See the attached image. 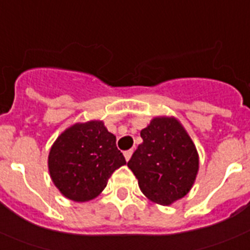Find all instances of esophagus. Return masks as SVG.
<instances>
[{
    "label": "esophagus",
    "instance_id": "obj_1",
    "mask_svg": "<svg viewBox=\"0 0 250 250\" xmlns=\"http://www.w3.org/2000/svg\"><path fill=\"white\" fill-rule=\"evenodd\" d=\"M133 152H134L133 149L125 150V152H124V156H125V160H126V161H129L130 158H131V154H133Z\"/></svg>",
    "mask_w": 250,
    "mask_h": 250
}]
</instances>
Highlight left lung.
<instances>
[{
    "mask_svg": "<svg viewBox=\"0 0 250 250\" xmlns=\"http://www.w3.org/2000/svg\"><path fill=\"white\" fill-rule=\"evenodd\" d=\"M143 143L127 167L153 203L170 206L190 191L199 170V154L183 124L174 116L153 117L140 131Z\"/></svg>",
    "mask_w": 250,
    "mask_h": 250,
    "instance_id": "8db88e82",
    "label": "left lung"
}]
</instances>
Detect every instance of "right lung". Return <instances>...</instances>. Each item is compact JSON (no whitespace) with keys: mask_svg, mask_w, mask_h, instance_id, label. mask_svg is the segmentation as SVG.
Segmentation results:
<instances>
[{"mask_svg":"<svg viewBox=\"0 0 250 250\" xmlns=\"http://www.w3.org/2000/svg\"><path fill=\"white\" fill-rule=\"evenodd\" d=\"M126 165L116 137L102 120L76 123L60 134L48 153L53 184L65 198L88 202L101 194L113 171Z\"/></svg>","mask_w":250,"mask_h":250,"instance_id":"obj_1","label":"right lung"}]
</instances>
